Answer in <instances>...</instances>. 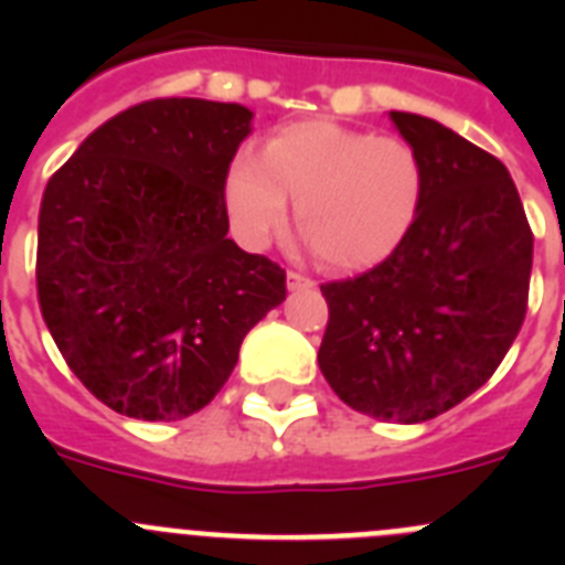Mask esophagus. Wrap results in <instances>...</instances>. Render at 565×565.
<instances>
[{
	"label": "esophagus",
	"mask_w": 565,
	"mask_h": 565,
	"mask_svg": "<svg viewBox=\"0 0 565 565\" xmlns=\"http://www.w3.org/2000/svg\"><path fill=\"white\" fill-rule=\"evenodd\" d=\"M286 282H288V291H299V288H313V279L306 277V274H299V271H288Z\"/></svg>",
	"instance_id": "1"
}]
</instances>
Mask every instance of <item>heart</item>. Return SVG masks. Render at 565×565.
Instances as JSON below:
<instances>
[{
  "label": "heart",
  "instance_id": "b5f03b06",
  "mask_svg": "<svg viewBox=\"0 0 565 565\" xmlns=\"http://www.w3.org/2000/svg\"><path fill=\"white\" fill-rule=\"evenodd\" d=\"M237 239L263 248L297 221L319 257L342 271L382 266L411 239L424 198L427 167L402 135H373L337 121H299L263 143V154L237 152L223 181Z\"/></svg>",
  "mask_w": 565,
  "mask_h": 565
}]
</instances>
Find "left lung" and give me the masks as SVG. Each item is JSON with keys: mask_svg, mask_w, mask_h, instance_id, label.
Listing matches in <instances>:
<instances>
[{"mask_svg": "<svg viewBox=\"0 0 565 565\" xmlns=\"http://www.w3.org/2000/svg\"><path fill=\"white\" fill-rule=\"evenodd\" d=\"M391 118L427 167L422 217L382 266L322 286L317 359L348 407L418 424L498 371L526 317L535 237L495 154L424 115Z\"/></svg>", "mask_w": 565, "mask_h": 565, "instance_id": "8db88e82", "label": "left lung"}]
</instances>
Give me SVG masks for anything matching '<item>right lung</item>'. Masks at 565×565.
Returning a JSON list of instances; mask_svg holds the SVG:
<instances>
[{
  "label": "right lung",
  "mask_w": 565,
  "mask_h": 565,
  "mask_svg": "<svg viewBox=\"0 0 565 565\" xmlns=\"http://www.w3.org/2000/svg\"><path fill=\"white\" fill-rule=\"evenodd\" d=\"M252 109L135 104L87 135L39 209V308L70 371L109 411H203L246 333L286 299V271L226 237L223 181Z\"/></svg>",
  "instance_id": "1"
}]
</instances>
